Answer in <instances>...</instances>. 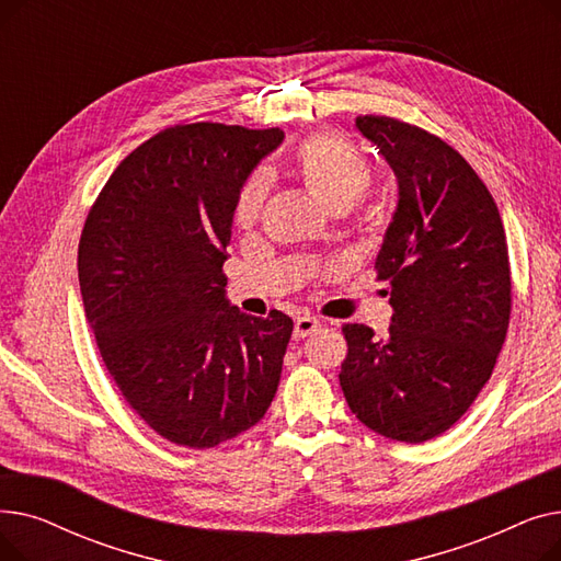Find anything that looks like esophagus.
Instances as JSON below:
<instances>
[{
  "label": "esophagus",
  "mask_w": 561,
  "mask_h": 561,
  "mask_svg": "<svg viewBox=\"0 0 561 561\" xmlns=\"http://www.w3.org/2000/svg\"><path fill=\"white\" fill-rule=\"evenodd\" d=\"M318 328H320V320H318V318L302 316V318L296 320V328H293V339H296V341L307 339V336L313 334Z\"/></svg>",
  "instance_id": "1"
}]
</instances>
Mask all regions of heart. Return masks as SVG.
<instances>
[{
  "mask_svg": "<svg viewBox=\"0 0 561 561\" xmlns=\"http://www.w3.org/2000/svg\"><path fill=\"white\" fill-rule=\"evenodd\" d=\"M290 174L334 214L347 211L373 186V165L347 138L330 131L309 136L290 161ZM265 202V180L248 176L233 202V222L252 227Z\"/></svg>",
  "mask_w": 561,
  "mask_h": 561,
  "instance_id": "b5f03b06",
  "label": "heart"
}]
</instances>
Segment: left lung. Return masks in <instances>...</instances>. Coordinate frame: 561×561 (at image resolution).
<instances>
[{
	"instance_id": "obj_1",
	"label": "left lung",
	"mask_w": 561,
	"mask_h": 561,
	"mask_svg": "<svg viewBox=\"0 0 561 561\" xmlns=\"http://www.w3.org/2000/svg\"><path fill=\"white\" fill-rule=\"evenodd\" d=\"M400 186L375 261L391 284L387 339L345 322L341 389L373 432L423 444L476 402L505 343L512 271L497 206L470 163L438 136L389 115H359Z\"/></svg>"
}]
</instances>
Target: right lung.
Returning a JSON list of instances; mask_svg holds the SVG:
<instances>
[{
	"label": "right lung",
	"instance_id": "obj_1",
	"mask_svg": "<svg viewBox=\"0 0 561 561\" xmlns=\"http://www.w3.org/2000/svg\"><path fill=\"white\" fill-rule=\"evenodd\" d=\"M284 131L174 125L138 145L93 202L79 286L125 402L170 444L206 450L254 427L282 375L293 320L225 300L233 202Z\"/></svg>",
	"mask_w": 561,
	"mask_h": 561
}]
</instances>
